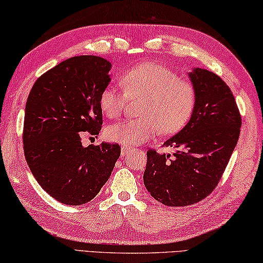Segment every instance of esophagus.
<instances>
[{
  "mask_svg": "<svg viewBox=\"0 0 263 263\" xmlns=\"http://www.w3.org/2000/svg\"><path fill=\"white\" fill-rule=\"evenodd\" d=\"M131 152V148L130 147H127V146H123L122 147V156L124 157V156H126V154H128Z\"/></svg>",
  "mask_w": 263,
  "mask_h": 263,
  "instance_id": "esophagus-1",
  "label": "esophagus"
}]
</instances>
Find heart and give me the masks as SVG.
I'll use <instances>...</instances> for the list:
<instances>
[{
	"label": "heart",
	"mask_w": 263,
	"mask_h": 263,
	"mask_svg": "<svg viewBox=\"0 0 263 263\" xmlns=\"http://www.w3.org/2000/svg\"><path fill=\"white\" fill-rule=\"evenodd\" d=\"M124 92L107 85L99 96V107L107 118L122 114L126 98H143L140 117L126 119L106 127L110 141L126 146L141 144L157 135H172L181 130L193 114L195 90L192 83L156 63L132 66L120 76Z\"/></svg>",
	"instance_id": "obj_1"
}]
</instances>
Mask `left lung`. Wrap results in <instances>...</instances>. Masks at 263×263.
Returning <instances> with one entry per match:
<instances>
[{
    "label": "left lung",
    "mask_w": 263,
    "mask_h": 263,
    "mask_svg": "<svg viewBox=\"0 0 263 263\" xmlns=\"http://www.w3.org/2000/svg\"><path fill=\"white\" fill-rule=\"evenodd\" d=\"M195 90L190 122L162 146L171 154L147 151L144 184L149 194L170 207L193 205L210 195L226 170L240 136L241 116L231 89L218 74L194 68Z\"/></svg>",
    "instance_id": "obj_1"
}]
</instances>
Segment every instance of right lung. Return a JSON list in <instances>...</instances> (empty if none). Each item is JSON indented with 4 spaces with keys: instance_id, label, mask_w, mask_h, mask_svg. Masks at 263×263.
I'll use <instances>...</instances> for the list:
<instances>
[{
    "instance_id": "right-lung-1",
    "label": "right lung",
    "mask_w": 263,
    "mask_h": 263,
    "mask_svg": "<svg viewBox=\"0 0 263 263\" xmlns=\"http://www.w3.org/2000/svg\"><path fill=\"white\" fill-rule=\"evenodd\" d=\"M110 70L102 57H71L42 74L28 96L24 156L42 189L64 205L92 200L120 156L118 144L82 145L83 137L101 131L99 96Z\"/></svg>"
}]
</instances>
